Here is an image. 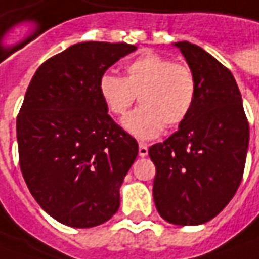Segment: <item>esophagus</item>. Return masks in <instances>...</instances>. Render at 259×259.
<instances>
[{"label":"esophagus","instance_id":"obj_1","mask_svg":"<svg viewBox=\"0 0 259 259\" xmlns=\"http://www.w3.org/2000/svg\"><path fill=\"white\" fill-rule=\"evenodd\" d=\"M138 154H140V157H147V154H148V147L141 143L140 147H138Z\"/></svg>","mask_w":259,"mask_h":259}]
</instances>
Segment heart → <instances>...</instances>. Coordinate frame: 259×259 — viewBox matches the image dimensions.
Wrapping results in <instances>:
<instances>
[{
	"label": "heart",
	"mask_w": 259,
	"mask_h": 259,
	"mask_svg": "<svg viewBox=\"0 0 259 259\" xmlns=\"http://www.w3.org/2000/svg\"><path fill=\"white\" fill-rule=\"evenodd\" d=\"M98 92L111 114L124 115L135 102L140 106L124 119V128L140 140H151L167 128L186 122L193 111L199 85L189 65L147 52L125 65V76L105 72Z\"/></svg>",
	"instance_id": "1"
}]
</instances>
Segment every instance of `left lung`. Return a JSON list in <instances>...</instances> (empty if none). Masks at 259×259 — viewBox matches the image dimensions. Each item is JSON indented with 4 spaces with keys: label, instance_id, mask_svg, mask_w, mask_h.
I'll return each mask as SVG.
<instances>
[{
    "label": "left lung",
    "instance_id": "obj_1",
    "mask_svg": "<svg viewBox=\"0 0 259 259\" xmlns=\"http://www.w3.org/2000/svg\"><path fill=\"white\" fill-rule=\"evenodd\" d=\"M197 77L199 94L186 122L150 147L155 165L154 203L173 225H200L219 214L244 176L249 124L228 67L202 47L174 43Z\"/></svg>",
    "mask_w": 259,
    "mask_h": 259
}]
</instances>
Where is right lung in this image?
<instances>
[{
	"label": "right lung",
	"instance_id": "obj_1",
	"mask_svg": "<svg viewBox=\"0 0 259 259\" xmlns=\"http://www.w3.org/2000/svg\"><path fill=\"white\" fill-rule=\"evenodd\" d=\"M126 43L83 41L47 59L17 116L20 168L37 203L60 224L92 228L119 207V187L138 143L108 115L98 80L134 52Z\"/></svg>",
	"mask_w": 259,
	"mask_h": 259
}]
</instances>
